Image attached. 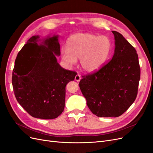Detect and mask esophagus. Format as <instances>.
<instances>
[{"label":"esophagus","mask_w":153,"mask_h":153,"mask_svg":"<svg viewBox=\"0 0 153 153\" xmlns=\"http://www.w3.org/2000/svg\"><path fill=\"white\" fill-rule=\"evenodd\" d=\"M75 80L77 81V82H80V80H81V76H80V75H79V74H77V75L75 76Z\"/></svg>","instance_id":"34e87169"}]
</instances>
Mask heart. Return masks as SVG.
I'll return each instance as SVG.
<instances>
[{
  "label": "heart",
  "mask_w": 153,
  "mask_h": 153,
  "mask_svg": "<svg viewBox=\"0 0 153 153\" xmlns=\"http://www.w3.org/2000/svg\"><path fill=\"white\" fill-rule=\"evenodd\" d=\"M66 47V50L61 52L63 61L73 65L80 59L82 69L91 73L98 71L108 59L112 44L105 36L78 33L69 37Z\"/></svg>",
  "instance_id": "heart-1"
}]
</instances>
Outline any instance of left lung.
<instances>
[{
    "instance_id": "8db88e82",
    "label": "left lung",
    "mask_w": 153,
    "mask_h": 153,
    "mask_svg": "<svg viewBox=\"0 0 153 153\" xmlns=\"http://www.w3.org/2000/svg\"><path fill=\"white\" fill-rule=\"evenodd\" d=\"M112 59L99 71L83 76L79 86L90 110L100 117H117L135 101L140 78L138 54L117 31Z\"/></svg>"
}]
</instances>
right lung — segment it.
Here are the masks:
<instances>
[{"label":"right lung","mask_w":153,"mask_h":153,"mask_svg":"<svg viewBox=\"0 0 153 153\" xmlns=\"http://www.w3.org/2000/svg\"><path fill=\"white\" fill-rule=\"evenodd\" d=\"M59 36L41 39L34 36L18 52L12 76L16 100L31 116L57 118L65 106L66 85L76 73L62 68Z\"/></svg>","instance_id":"add662e5"}]
</instances>
